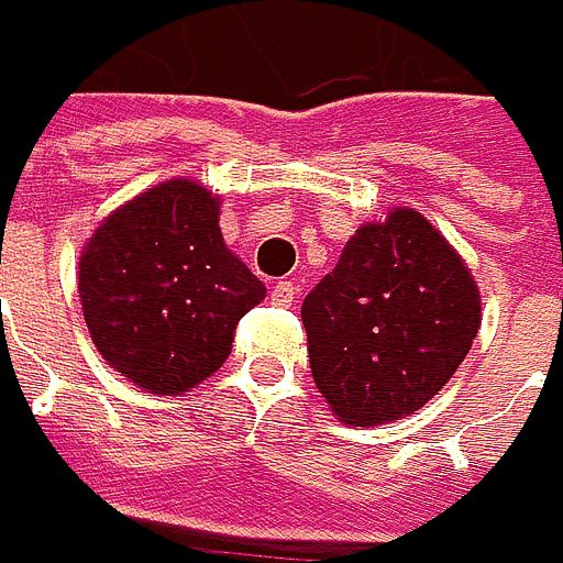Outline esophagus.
<instances>
[{
    "label": "esophagus",
    "mask_w": 563,
    "mask_h": 563,
    "mask_svg": "<svg viewBox=\"0 0 563 563\" xmlns=\"http://www.w3.org/2000/svg\"><path fill=\"white\" fill-rule=\"evenodd\" d=\"M294 294H297L294 282H278V285L272 288V303H275V307H291Z\"/></svg>",
    "instance_id": "esophagus-1"
}]
</instances>
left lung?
<instances>
[{
	"label": "left lung",
	"instance_id": "obj_1",
	"mask_svg": "<svg viewBox=\"0 0 563 563\" xmlns=\"http://www.w3.org/2000/svg\"><path fill=\"white\" fill-rule=\"evenodd\" d=\"M300 316L313 382L332 413L347 426H378L442 391L483 313L461 253L426 216L400 206L357 228Z\"/></svg>",
	"mask_w": 563,
	"mask_h": 563
}]
</instances>
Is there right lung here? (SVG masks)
Returning <instances> with one entry per match:
<instances>
[{"label":"right lung","mask_w":563,"mask_h":563,"mask_svg":"<svg viewBox=\"0 0 563 563\" xmlns=\"http://www.w3.org/2000/svg\"><path fill=\"white\" fill-rule=\"evenodd\" d=\"M102 360L150 395H181L231 354L234 329L266 297L225 247L219 197L172 178L106 216L77 266Z\"/></svg>","instance_id":"right-lung-1"}]
</instances>
